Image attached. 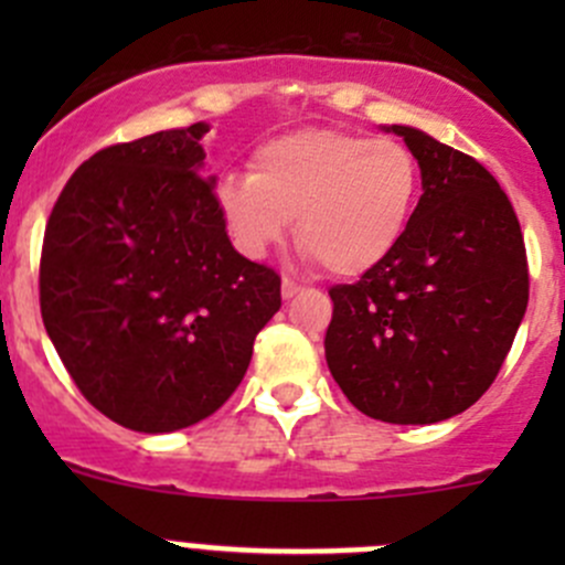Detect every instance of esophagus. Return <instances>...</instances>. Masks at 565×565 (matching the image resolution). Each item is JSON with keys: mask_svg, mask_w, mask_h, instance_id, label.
Returning <instances> with one entry per match:
<instances>
[{"mask_svg": "<svg viewBox=\"0 0 565 565\" xmlns=\"http://www.w3.org/2000/svg\"><path fill=\"white\" fill-rule=\"evenodd\" d=\"M300 292H303V287H298V284H295L292 278H284V281H281V298H284V300L298 298Z\"/></svg>", "mask_w": 565, "mask_h": 565, "instance_id": "1", "label": "esophagus"}]
</instances>
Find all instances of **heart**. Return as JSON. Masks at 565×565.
Instances as JSON below:
<instances>
[{
    "instance_id": "b5f03b06",
    "label": "heart",
    "mask_w": 565,
    "mask_h": 565,
    "mask_svg": "<svg viewBox=\"0 0 565 565\" xmlns=\"http://www.w3.org/2000/svg\"><path fill=\"white\" fill-rule=\"evenodd\" d=\"M420 202V167L407 145L333 128H303L259 145L248 174L215 185L232 243L259 259L287 237L330 276L374 270L407 235Z\"/></svg>"
}]
</instances>
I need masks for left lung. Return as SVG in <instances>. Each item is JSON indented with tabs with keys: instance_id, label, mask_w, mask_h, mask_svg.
Listing matches in <instances>:
<instances>
[{
	"instance_id": "1",
	"label": "left lung",
	"mask_w": 565,
	"mask_h": 565,
	"mask_svg": "<svg viewBox=\"0 0 565 565\" xmlns=\"http://www.w3.org/2000/svg\"><path fill=\"white\" fill-rule=\"evenodd\" d=\"M420 202L396 250L358 284L330 289L328 369L385 424L465 413L498 377L527 309V256L503 188L465 152L409 125Z\"/></svg>"
}]
</instances>
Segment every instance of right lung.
Returning <instances> with one entry per match:
<instances>
[{
  "mask_svg": "<svg viewBox=\"0 0 565 565\" xmlns=\"http://www.w3.org/2000/svg\"><path fill=\"white\" fill-rule=\"evenodd\" d=\"M207 122L95 152L45 224L40 315L67 374L125 429L163 435L241 385L281 278L235 250L202 177Z\"/></svg>",
  "mask_w": 565,
  "mask_h": 565,
  "instance_id": "1",
  "label": "right lung"
}]
</instances>
